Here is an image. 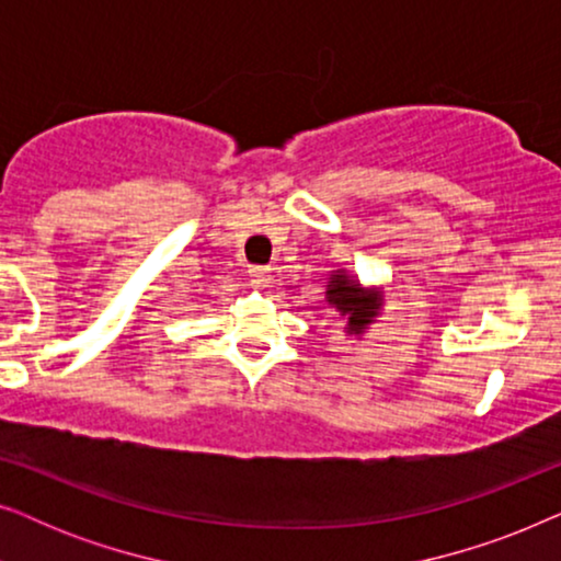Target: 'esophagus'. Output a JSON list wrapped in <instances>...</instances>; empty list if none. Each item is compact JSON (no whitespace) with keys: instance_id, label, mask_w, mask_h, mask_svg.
Segmentation results:
<instances>
[{"instance_id":"1","label":"esophagus","mask_w":561,"mask_h":561,"mask_svg":"<svg viewBox=\"0 0 561 561\" xmlns=\"http://www.w3.org/2000/svg\"><path fill=\"white\" fill-rule=\"evenodd\" d=\"M248 273H250L252 286L265 288L267 283H271V271H267V267H263V265H250V267H248Z\"/></svg>"}]
</instances>
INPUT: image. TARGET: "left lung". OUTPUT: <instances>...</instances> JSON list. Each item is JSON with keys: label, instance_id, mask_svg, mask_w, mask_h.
<instances>
[{"label": "left lung", "instance_id": "left-lung-1", "mask_svg": "<svg viewBox=\"0 0 561 561\" xmlns=\"http://www.w3.org/2000/svg\"><path fill=\"white\" fill-rule=\"evenodd\" d=\"M327 301L334 311H340V317L347 319L344 332L350 336H363L365 329L375 324V319L380 317L382 290L363 286L357 275L340 267V271H332V275H329Z\"/></svg>", "mask_w": 561, "mask_h": 561}]
</instances>
